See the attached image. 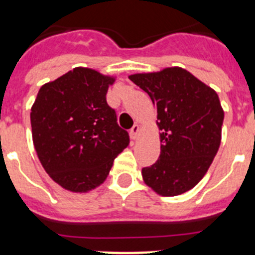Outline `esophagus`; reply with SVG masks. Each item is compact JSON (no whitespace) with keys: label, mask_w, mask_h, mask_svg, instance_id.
<instances>
[{"label":"esophagus","mask_w":255,"mask_h":255,"mask_svg":"<svg viewBox=\"0 0 255 255\" xmlns=\"http://www.w3.org/2000/svg\"><path fill=\"white\" fill-rule=\"evenodd\" d=\"M139 132H140V126L134 125L131 128V130H130V138H131L132 140H136L139 136Z\"/></svg>","instance_id":"esophagus-1"}]
</instances>
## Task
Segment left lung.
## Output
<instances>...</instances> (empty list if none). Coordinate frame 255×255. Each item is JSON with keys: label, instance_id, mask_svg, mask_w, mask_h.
Segmentation results:
<instances>
[{"label": "left lung", "instance_id": "left-lung-1", "mask_svg": "<svg viewBox=\"0 0 255 255\" xmlns=\"http://www.w3.org/2000/svg\"><path fill=\"white\" fill-rule=\"evenodd\" d=\"M129 79L157 107L161 154L141 170L144 182L162 197H175L203 179L221 144L224 110L211 87L188 70L167 67Z\"/></svg>", "mask_w": 255, "mask_h": 255}]
</instances>
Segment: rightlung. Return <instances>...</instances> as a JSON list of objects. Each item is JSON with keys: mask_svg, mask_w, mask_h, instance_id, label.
I'll return each instance as SVG.
<instances>
[{"mask_svg": "<svg viewBox=\"0 0 255 255\" xmlns=\"http://www.w3.org/2000/svg\"><path fill=\"white\" fill-rule=\"evenodd\" d=\"M114 83V76L75 67L38 92L30 112L35 152L49 177L66 190L100 186L129 145V134L106 101Z\"/></svg>", "mask_w": 255, "mask_h": 255, "instance_id": "1", "label": "right lung"}]
</instances>
